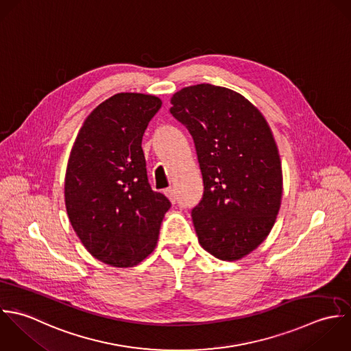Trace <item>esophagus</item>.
I'll return each instance as SVG.
<instances>
[{
    "mask_svg": "<svg viewBox=\"0 0 351 351\" xmlns=\"http://www.w3.org/2000/svg\"><path fill=\"white\" fill-rule=\"evenodd\" d=\"M164 193H165V195L171 199V202L175 204V201H176V193H175V190H173L172 187H169V189H167Z\"/></svg>",
    "mask_w": 351,
    "mask_h": 351,
    "instance_id": "1",
    "label": "esophagus"
}]
</instances>
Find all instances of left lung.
I'll use <instances>...</instances> for the list:
<instances>
[{
	"label": "left lung",
	"instance_id": "1",
	"mask_svg": "<svg viewBox=\"0 0 351 351\" xmlns=\"http://www.w3.org/2000/svg\"><path fill=\"white\" fill-rule=\"evenodd\" d=\"M171 114L190 132L204 179L193 209L199 244L239 261L271 232L282 199L278 147L262 112L243 95L211 84L178 90Z\"/></svg>",
	"mask_w": 351,
	"mask_h": 351
}]
</instances>
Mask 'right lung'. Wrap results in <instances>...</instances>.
I'll list each match as a JSON object with an SVG mask.
<instances>
[{"label": "right lung", "mask_w": 351, "mask_h": 351, "mask_svg": "<svg viewBox=\"0 0 351 351\" xmlns=\"http://www.w3.org/2000/svg\"><path fill=\"white\" fill-rule=\"evenodd\" d=\"M162 101L123 92L84 121L65 175V205L78 239L96 259L133 267L156 248L171 202L150 189L142 137Z\"/></svg>", "instance_id": "add662e5"}]
</instances>
